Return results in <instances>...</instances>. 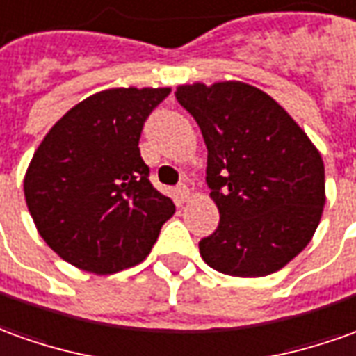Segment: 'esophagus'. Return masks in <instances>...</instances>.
<instances>
[{
    "label": "esophagus",
    "instance_id": "1",
    "mask_svg": "<svg viewBox=\"0 0 356 356\" xmlns=\"http://www.w3.org/2000/svg\"><path fill=\"white\" fill-rule=\"evenodd\" d=\"M188 197H190V190H188V186L186 184H180V186H176V200L180 203L188 202Z\"/></svg>",
    "mask_w": 356,
    "mask_h": 356
}]
</instances>
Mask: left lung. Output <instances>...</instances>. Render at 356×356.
Masks as SVG:
<instances>
[{"label": "left lung", "instance_id": "obj_1", "mask_svg": "<svg viewBox=\"0 0 356 356\" xmlns=\"http://www.w3.org/2000/svg\"><path fill=\"white\" fill-rule=\"evenodd\" d=\"M207 145V186L219 227L200 240L203 261L225 275L264 277L298 256L320 225L323 161L293 118L240 81L182 85Z\"/></svg>", "mask_w": 356, "mask_h": 356}]
</instances>
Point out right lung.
<instances>
[{
    "label": "right lung",
    "instance_id": "add662e5",
    "mask_svg": "<svg viewBox=\"0 0 356 356\" xmlns=\"http://www.w3.org/2000/svg\"><path fill=\"white\" fill-rule=\"evenodd\" d=\"M170 89H108L46 134L24 176L34 225L56 254L90 273L143 261L174 203L149 182L139 153L147 118Z\"/></svg>",
    "mask_w": 356,
    "mask_h": 356
}]
</instances>
